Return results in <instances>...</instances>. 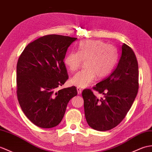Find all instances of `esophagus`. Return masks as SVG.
Returning <instances> with one entry per match:
<instances>
[{
	"mask_svg": "<svg viewBox=\"0 0 152 152\" xmlns=\"http://www.w3.org/2000/svg\"><path fill=\"white\" fill-rule=\"evenodd\" d=\"M77 93H78L79 94H80L81 93H82V89H80V87H77Z\"/></svg>",
	"mask_w": 152,
	"mask_h": 152,
	"instance_id": "34e87169",
	"label": "esophagus"
}]
</instances>
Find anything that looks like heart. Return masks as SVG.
I'll list each match as a JSON object with an SVG mask.
<instances>
[{
    "label": "heart",
    "instance_id": "heart-1",
    "mask_svg": "<svg viewBox=\"0 0 152 152\" xmlns=\"http://www.w3.org/2000/svg\"><path fill=\"white\" fill-rule=\"evenodd\" d=\"M118 59L116 48L112 45L100 40H85L81 42L77 52L68 53L64 58V63L71 72L80 67L82 60H86V69L77 72L70 82L77 87L89 86L97 77L102 79L109 75Z\"/></svg>",
    "mask_w": 152,
    "mask_h": 152
}]
</instances>
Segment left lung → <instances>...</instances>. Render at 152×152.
Returning <instances> with one entry per match:
<instances>
[{
  "mask_svg": "<svg viewBox=\"0 0 152 152\" xmlns=\"http://www.w3.org/2000/svg\"><path fill=\"white\" fill-rule=\"evenodd\" d=\"M119 61L107 77L93 89L104 95L98 98L92 90L84 89L85 116L87 124L97 131H107L125 118L139 89V66L135 53L125 43L121 47Z\"/></svg>",
  "mask_w": 152,
  "mask_h": 152,
  "instance_id": "1",
  "label": "left lung"
}]
</instances>
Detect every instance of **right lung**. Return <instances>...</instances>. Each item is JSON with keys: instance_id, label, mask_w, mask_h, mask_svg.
<instances>
[{"instance_id": "right-lung-1", "label": "right lung", "mask_w": 152, "mask_h": 152, "mask_svg": "<svg viewBox=\"0 0 152 152\" xmlns=\"http://www.w3.org/2000/svg\"><path fill=\"white\" fill-rule=\"evenodd\" d=\"M77 38L47 35L28 44L17 64V94L26 117L36 126L51 128L63 118L75 86L56 89L69 78L64 58Z\"/></svg>"}]
</instances>
